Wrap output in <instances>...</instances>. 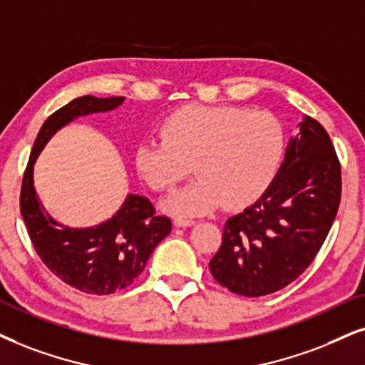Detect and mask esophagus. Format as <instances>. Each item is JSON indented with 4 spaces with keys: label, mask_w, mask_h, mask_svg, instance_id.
Masks as SVG:
<instances>
[{
    "label": "esophagus",
    "mask_w": 365,
    "mask_h": 365,
    "mask_svg": "<svg viewBox=\"0 0 365 365\" xmlns=\"http://www.w3.org/2000/svg\"><path fill=\"white\" fill-rule=\"evenodd\" d=\"M173 224L177 225V227H190V225L195 224V220H192V219H183V217H177V219L173 220Z\"/></svg>",
    "instance_id": "34e87169"
}]
</instances>
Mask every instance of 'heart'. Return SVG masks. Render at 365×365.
I'll return each mask as SVG.
<instances>
[{
  "mask_svg": "<svg viewBox=\"0 0 365 365\" xmlns=\"http://www.w3.org/2000/svg\"><path fill=\"white\" fill-rule=\"evenodd\" d=\"M160 140L135 151V167L155 192L173 188L188 173L197 180L165 198L173 215H202L225 205L241 209L269 188L284 156V131L273 114L239 106H183L158 128Z\"/></svg>",
  "mask_w": 365,
  "mask_h": 365,
  "instance_id": "b5f03b06",
  "label": "heart"
}]
</instances>
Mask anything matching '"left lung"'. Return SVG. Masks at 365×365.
<instances>
[{
	"instance_id": "1",
	"label": "left lung",
	"mask_w": 365,
	"mask_h": 365,
	"mask_svg": "<svg viewBox=\"0 0 365 365\" xmlns=\"http://www.w3.org/2000/svg\"><path fill=\"white\" fill-rule=\"evenodd\" d=\"M342 193L329 133L303 116L269 188L227 219L210 273L229 292L264 297L298 278L320 251Z\"/></svg>"
}]
</instances>
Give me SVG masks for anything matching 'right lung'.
Here are the masks:
<instances>
[{"instance_id": "add662e5", "label": "right lung", "mask_w": 365, "mask_h": 365, "mask_svg": "<svg viewBox=\"0 0 365 365\" xmlns=\"http://www.w3.org/2000/svg\"><path fill=\"white\" fill-rule=\"evenodd\" d=\"M124 98L82 96L40 128L21 183L20 209L36 255L63 283L91 294L124 289L143 273L155 247L168 236L172 220L156 215L146 197L129 193L110 219L92 227H68L45 210L34 183V165L55 133L77 118L114 110Z\"/></svg>"}]
</instances>
